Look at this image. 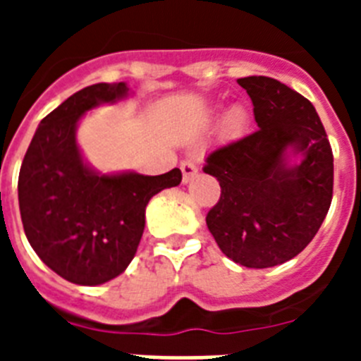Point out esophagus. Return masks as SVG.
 <instances>
[{
	"mask_svg": "<svg viewBox=\"0 0 361 361\" xmlns=\"http://www.w3.org/2000/svg\"><path fill=\"white\" fill-rule=\"evenodd\" d=\"M180 170H183V183L188 184L191 183L197 175V166L191 161H183L180 162Z\"/></svg>",
	"mask_w": 361,
	"mask_h": 361,
	"instance_id": "obj_1",
	"label": "esophagus"
}]
</instances>
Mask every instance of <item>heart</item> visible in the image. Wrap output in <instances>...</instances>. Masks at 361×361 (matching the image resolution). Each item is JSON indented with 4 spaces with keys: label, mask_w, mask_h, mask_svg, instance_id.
Instances as JSON below:
<instances>
[{
    "label": "heart",
    "mask_w": 361,
    "mask_h": 361,
    "mask_svg": "<svg viewBox=\"0 0 361 361\" xmlns=\"http://www.w3.org/2000/svg\"><path fill=\"white\" fill-rule=\"evenodd\" d=\"M245 124H247V114H245L244 108H240V106L231 108V110L226 114V117H224L226 132L240 133L242 130L245 128Z\"/></svg>",
    "instance_id": "b5f03b06"
}]
</instances>
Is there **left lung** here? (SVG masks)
<instances>
[{
    "label": "left lung",
    "mask_w": 361,
    "mask_h": 361,
    "mask_svg": "<svg viewBox=\"0 0 361 361\" xmlns=\"http://www.w3.org/2000/svg\"><path fill=\"white\" fill-rule=\"evenodd\" d=\"M237 82L258 130L206 159L204 171L220 184L206 224L233 262L264 269L291 260L320 229L333 199V149L304 95L264 75Z\"/></svg>",
    "instance_id": "1"
}]
</instances>
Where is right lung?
I'll return each mask as SVG.
<instances>
[{"instance_id":"right-lung-1","label":"right lung","mask_w":361,"mask_h":361,"mask_svg":"<svg viewBox=\"0 0 361 361\" xmlns=\"http://www.w3.org/2000/svg\"><path fill=\"white\" fill-rule=\"evenodd\" d=\"M130 94L126 82H97L70 95L41 121L19 170V212L32 250L79 286H99L128 267L149 199L183 180L178 168L155 177L99 173L82 159L75 139L82 116Z\"/></svg>"}]
</instances>
